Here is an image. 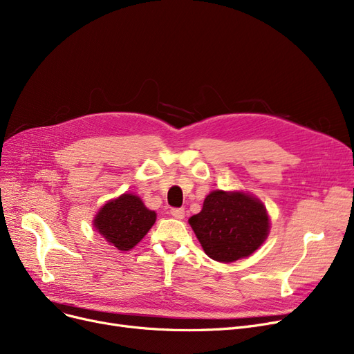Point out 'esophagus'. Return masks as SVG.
<instances>
[{"label": "esophagus", "mask_w": 354, "mask_h": 354, "mask_svg": "<svg viewBox=\"0 0 354 354\" xmlns=\"http://www.w3.org/2000/svg\"><path fill=\"white\" fill-rule=\"evenodd\" d=\"M170 214L176 218H178V221H181V218H184V209H171L170 210Z\"/></svg>", "instance_id": "obj_1"}]
</instances>
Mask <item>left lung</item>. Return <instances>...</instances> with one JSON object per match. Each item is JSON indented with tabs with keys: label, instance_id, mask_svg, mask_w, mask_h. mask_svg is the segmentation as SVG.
Returning a JSON list of instances; mask_svg holds the SVG:
<instances>
[{
	"label": "left lung",
	"instance_id": "left-lung-1",
	"mask_svg": "<svg viewBox=\"0 0 354 354\" xmlns=\"http://www.w3.org/2000/svg\"><path fill=\"white\" fill-rule=\"evenodd\" d=\"M189 223L206 255L225 263L254 254L269 233L262 201L242 192H212Z\"/></svg>",
	"mask_w": 354,
	"mask_h": 354
}]
</instances>
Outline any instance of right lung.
Listing matches in <instances>:
<instances>
[{
    "label": "right lung",
    "instance_id": "obj_1",
    "mask_svg": "<svg viewBox=\"0 0 354 354\" xmlns=\"http://www.w3.org/2000/svg\"><path fill=\"white\" fill-rule=\"evenodd\" d=\"M156 218V212L147 209L138 196L122 194L100 207L93 226L116 249L129 250L153 227Z\"/></svg>",
    "mask_w": 354,
    "mask_h": 354
}]
</instances>
